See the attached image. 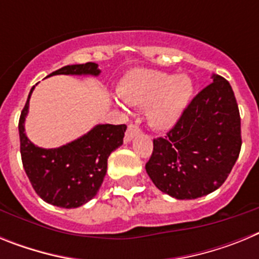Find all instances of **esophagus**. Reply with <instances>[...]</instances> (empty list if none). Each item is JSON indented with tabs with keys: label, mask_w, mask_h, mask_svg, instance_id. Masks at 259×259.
Returning a JSON list of instances; mask_svg holds the SVG:
<instances>
[{
	"label": "esophagus",
	"mask_w": 259,
	"mask_h": 259,
	"mask_svg": "<svg viewBox=\"0 0 259 259\" xmlns=\"http://www.w3.org/2000/svg\"><path fill=\"white\" fill-rule=\"evenodd\" d=\"M141 134V130L139 125L136 124H130L127 128V132H125V136H124V141L125 143H131L134 140L135 137L139 136Z\"/></svg>",
	"instance_id": "obj_1"
}]
</instances>
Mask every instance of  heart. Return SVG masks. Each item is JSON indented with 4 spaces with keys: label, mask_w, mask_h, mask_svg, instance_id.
Here are the masks:
<instances>
[{
    "label": "heart",
    "mask_w": 259,
    "mask_h": 259,
    "mask_svg": "<svg viewBox=\"0 0 259 259\" xmlns=\"http://www.w3.org/2000/svg\"><path fill=\"white\" fill-rule=\"evenodd\" d=\"M118 95L130 106L146 109V118L153 128L167 131L179 122L188 107L193 83L184 74L134 70L122 79Z\"/></svg>",
    "instance_id": "heart-1"
}]
</instances>
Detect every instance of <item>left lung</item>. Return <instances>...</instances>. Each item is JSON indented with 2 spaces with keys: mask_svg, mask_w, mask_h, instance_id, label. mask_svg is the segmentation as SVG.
Wrapping results in <instances>:
<instances>
[{
  "mask_svg": "<svg viewBox=\"0 0 259 259\" xmlns=\"http://www.w3.org/2000/svg\"><path fill=\"white\" fill-rule=\"evenodd\" d=\"M212 83L192 100L167 136L153 141L145 170L154 185L176 200H194L226 182L241 149L240 113L230 83Z\"/></svg>",
  "mask_w": 259,
  "mask_h": 259,
  "instance_id": "obj_1",
  "label": "left lung"
}]
</instances>
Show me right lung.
Wrapping results in <instances>:
<instances>
[{"instance_id": "right-lung-1", "label": "right lung", "mask_w": 259, "mask_h": 259, "mask_svg": "<svg viewBox=\"0 0 259 259\" xmlns=\"http://www.w3.org/2000/svg\"><path fill=\"white\" fill-rule=\"evenodd\" d=\"M97 63L68 65L53 75L98 76ZM19 119L20 154L24 171L36 193L45 202L65 209H75L92 200L101 187L107 170V158L123 144L125 124H97L76 140L59 148L44 149L29 141L24 130L29 98Z\"/></svg>"}]
</instances>
